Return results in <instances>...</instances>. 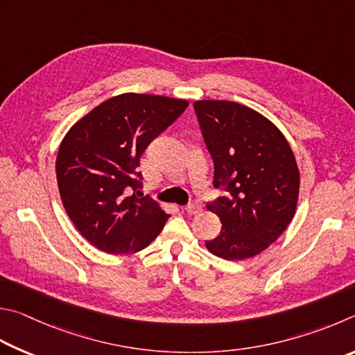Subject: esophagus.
<instances>
[{"mask_svg":"<svg viewBox=\"0 0 355 355\" xmlns=\"http://www.w3.org/2000/svg\"><path fill=\"white\" fill-rule=\"evenodd\" d=\"M201 210H202V207L200 206V204H196V202L189 204V206L185 207V212H187L189 215H196V214H200Z\"/></svg>","mask_w":355,"mask_h":355,"instance_id":"obj_1","label":"esophagus"}]
</instances>
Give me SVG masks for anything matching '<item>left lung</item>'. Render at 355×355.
Returning a JSON list of instances; mask_svg holds the SVG:
<instances>
[{"mask_svg": "<svg viewBox=\"0 0 355 355\" xmlns=\"http://www.w3.org/2000/svg\"><path fill=\"white\" fill-rule=\"evenodd\" d=\"M214 159V187L225 195L207 204L221 232L207 250L226 260L257 256L293 220L300 170L287 139L262 114L234 101L193 104Z\"/></svg>", "mask_w": 355, "mask_h": 355, "instance_id": "1", "label": "left lung"}]
</instances>
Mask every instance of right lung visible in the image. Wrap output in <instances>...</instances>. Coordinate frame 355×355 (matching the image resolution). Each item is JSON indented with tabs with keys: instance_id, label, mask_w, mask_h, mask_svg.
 Masks as SVG:
<instances>
[{
	"instance_id": "1",
	"label": "right lung",
	"mask_w": 355,
	"mask_h": 355,
	"mask_svg": "<svg viewBox=\"0 0 355 355\" xmlns=\"http://www.w3.org/2000/svg\"><path fill=\"white\" fill-rule=\"evenodd\" d=\"M185 99L123 93L73 124L60 143L55 174L68 216L80 235L107 254L139 252L170 215L141 187L140 157L187 109Z\"/></svg>"
}]
</instances>
